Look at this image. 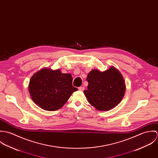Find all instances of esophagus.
<instances>
[{
	"label": "esophagus",
	"mask_w": 158,
	"mask_h": 158,
	"mask_svg": "<svg viewBox=\"0 0 158 158\" xmlns=\"http://www.w3.org/2000/svg\"><path fill=\"white\" fill-rule=\"evenodd\" d=\"M78 89H79V90H80V91H83L84 89H85V88L81 86V87H79V88H78Z\"/></svg>",
	"instance_id": "1"
}]
</instances>
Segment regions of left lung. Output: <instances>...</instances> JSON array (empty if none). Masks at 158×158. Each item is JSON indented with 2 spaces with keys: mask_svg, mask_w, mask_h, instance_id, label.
<instances>
[{
  "mask_svg": "<svg viewBox=\"0 0 158 158\" xmlns=\"http://www.w3.org/2000/svg\"><path fill=\"white\" fill-rule=\"evenodd\" d=\"M88 102L97 110L108 111L117 106L125 95V83L120 72L111 67L104 72L93 70L87 77Z\"/></svg>",
  "mask_w": 158,
  "mask_h": 158,
  "instance_id": "left-lung-1",
  "label": "left lung"
}]
</instances>
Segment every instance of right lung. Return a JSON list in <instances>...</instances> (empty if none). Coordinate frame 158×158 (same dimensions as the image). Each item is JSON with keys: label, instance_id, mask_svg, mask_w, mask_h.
<instances>
[{"label": "right lung", "instance_id": "add662e5", "mask_svg": "<svg viewBox=\"0 0 158 158\" xmlns=\"http://www.w3.org/2000/svg\"><path fill=\"white\" fill-rule=\"evenodd\" d=\"M70 73H62L60 70L43 69L30 79L28 90L31 99L46 111L61 108L77 88L72 86Z\"/></svg>", "mask_w": 158, "mask_h": 158}]
</instances>
